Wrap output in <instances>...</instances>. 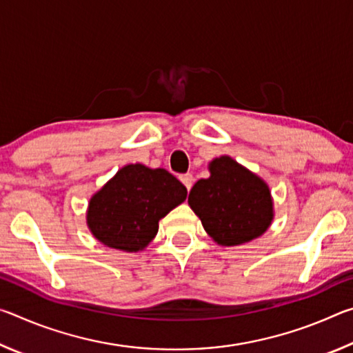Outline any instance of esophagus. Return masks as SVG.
Returning <instances> with one entry per match:
<instances>
[{"label": "esophagus", "instance_id": "obj_1", "mask_svg": "<svg viewBox=\"0 0 353 353\" xmlns=\"http://www.w3.org/2000/svg\"><path fill=\"white\" fill-rule=\"evenodd\" d=\"M193 176L191 174H183V176H181V182L185 185V188H187L188 191L191 190V187H193Z\"/></svg>", "mask_w": 353, "mask_h": 353}]
</instances>
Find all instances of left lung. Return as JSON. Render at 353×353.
<instances>
[{
	"label": "left lung",
	"mask_w": 353,
	"mask_h": 353,
	"mask_svg": "<svg viewBox=\"0 0 353 353\" xmlns=\"http://www.w3.org/2000/svg\"><path fill=\"white\" fill-rule=\"evenodd\" d=\"M210 177L193 185L188 205L219 246H240L260 238L274 219V199L260 176L221 155L208 163Z\"/></svg>",
	"instance_id": "obj_1"
}]
</instances>
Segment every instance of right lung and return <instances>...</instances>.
<instances>
[{
    "instance_id": "1",
    "label": "right lung",
    "mask_w": 353,
    "mask_h": 353,
    "mask_svg": "<svg viewBox=\"0 0 353 353\" xmlns=\"http://www.w3.org/2000/svg\"><path fill=\"white\" fill-rule=\"evenodd\" d=\"M187 199V188L163 168L130 163L94 193L87 227L104 246L140 252L159 232V221Z\"/></svg>"
}]
</instances>
